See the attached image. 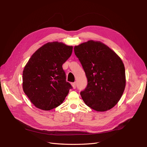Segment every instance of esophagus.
<instances>
[{
    "label": "esophagus",
    "instance_id": "1",
    "mask_svg": "<svg viewBox=\"0 0 147 147\" xmlns=\"http://www.w3.org/2000/svg\"><path fill=\"white\" fill-rule=\"evenodd\" d=\"M71 84H72V86H73V88L74 89H76V82L72 83H71Z\"/></svg>",
    "mask_w": 147,
    "mask_h": 147
}]
</instances>
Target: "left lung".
<instances>
[{
  "label": "left lung",
  "instance_id": "8db88e82",
  "mask_svg": "<svg viewBox=\"0 0 147 147\" xmlns=\"http://www.w3.org/2000/svg\"><path fill=\"white\" fill-rule=\"evenodd\" d=\"M74 53L88 79L80 95L97 111L109 110L117 104L126 86L125 68L121 58L100 42L89 40L76 46Z\"/></svg>",
  "mask_w": 147,
  "mask_h": 147
}]
</instances>
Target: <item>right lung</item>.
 Masks as SVG:
<instances>
[{
  "instance_id": "obj_1",
  "label": "right lung",
  "mask_w": 147,
  "mask_h": 147,
  "mask_svg": "<svg viewBox=\"0 0 147 147\" xmlns=\"http://www.w3.org/2000/svg\"><path fill=\"white\" fill-rule=\"evenodd\" d=\"M73 46L49 42L31 57L22 73V88L36 107L50 110L63 102L72 86L66 81L63 64L70 57Z\"/></svg>"
}]
</instances>
